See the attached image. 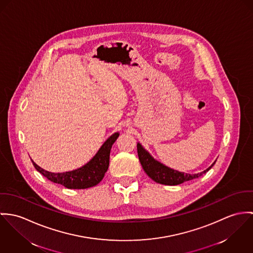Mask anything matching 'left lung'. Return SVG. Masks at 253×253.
<instances>
[{"instance_id": "8db88e82", "label": "left lung", "mask_w": 253, "mask_h": 253, "mask_svg": "<svg viewBox=\"0 0 253 253\" xmlns=\"http://www.w3.org/2000/svg\"><path fill=\"white\" fill-rule=\"evenodd\" d=\"M137 149H138L139 160L146 174L154 181L160 184H165V185H177V184L183 183L184 181L197 178L201 176L203 173H206L215 164L214 162L210 168L205 169L202 172L190 174V173H185V172L172 169L159 163L158 161L153 159L146 150L143 149V147L140 145V143L137 144Z\"/></svg>"}]
</instances>
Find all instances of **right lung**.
<instances>
[{
  "label": "right lung",
  "mask_w": 253,
  "mask_h": 253,
  "mask_svg": "<svg viewBox=\"0 0 253 253\" xmlns=\"http://www.w3.org/2000/svg\"><path fill=\"white\" fill-rule=\"evenodd\" d=\"M119 134L114 133L99 149L97 154L84 167L66 172H50L39 167L32 161L34 167L52 182L69 189H85L97 185L104 177L110 165V153Z\"/></svg>",
  "instance_id": "1"
}]
</instances>
